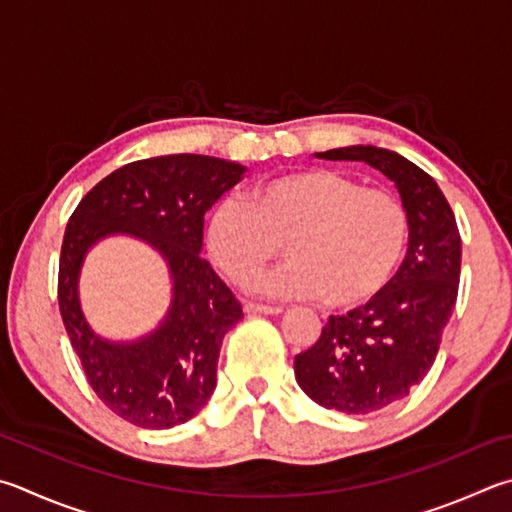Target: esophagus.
Returning a JSON list of instances; mask_svg holds the SVG:
<instances>
[{"instance_id": "34e87169", "label": "esophagus", "mask_w": 512, "mask_h": 512, "mask_svg": "<svg viewBox=\"0 0 512 512\" xmlns=\"http://www.w3.org/2000/svg\"><path fill=\"white\" fill-rule=\"evenodd\" d=\"M246 313H259V315H280L284 311V306H268V304H255V302H248L246 306Z\"/></svg>"}]
</instances>
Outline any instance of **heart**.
<instances>
[{"mask_svg":"<svg viewBox=\"0 0 512 512\" xmlns=\"http://www.w3.org/2000/svg\"><path fill=\"white\" fill-rule=\"evenodd\" d=\"M288 262L253 282L271 297H304L336 309L360 306L383 291L401 264L407 215L385 190L313 167L257 183L221 199L210 212L206 244L230 280L246 284L280 255Z\"/></svg>","mask_w":512,"mask_h":512,"instance_id":"obj_1","label":"heart"}]
</instances>
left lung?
<instances>
[{
  "label": "left lung",
  "mask_w": 512,
  "mask_h": 512,
  "mask_svg": "<svg viewBox=\"0 0 512 512\" xmlns=\"http://www.w3.org/2000/svg\"><path fill=\"white\" fill-rule=\"evenodd\" d=\"M327 161H362L401 194L410 241L398 273L365 306L331 315L311 349L295 356V378L315 403L371 414L401 401L434 365L459 293L461 237L439 185L405 156L374 145L318 152Z\"/></svg>",
  "instance_id": "1"
}]
</instances>
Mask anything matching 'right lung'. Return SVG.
Wrapping results in <instances>:
<instances>
[{
  "label": "right lung",
  "instance_id": "add662e5",
  "mask_svg": "<svg viewBox=\"0 0 512 512\" xmlns=\"http://www.w3.org/2000/svg\"><path fill=\"white\" fill-rule=\"evenodd\" d=\"M244 172V165L203 154L127 163L82 197L64 230L58 275L64 329L100 401L138 427L167 430L190 421L215 392L221 342L244 311L199 255L203 217ZM114 234L150 243L173 280L166 318L132 343L100 339L77 295L86 253Z\"/></svg>",
  "mask_w": 512,
  "mask_h": 512
}]
</instances>
